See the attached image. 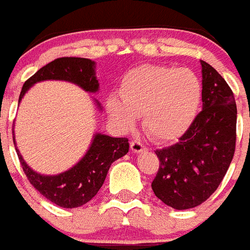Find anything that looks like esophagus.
Returning a JSON list of instances; mask_svg holds the SVG:
<instances>
[{"mask_svg":"<svg viewBox=\"0 0 250 250\" xmlns=\"http://www.w3.org/2000/svg\"><path fill=\"white\" fill-rule=\"evenodd\" d=\"M131 150L133 151V152H136V154H141V152H144V151L146 150V147H145L141 142L132 141L131 142Z\"/></svg>","mask_w":250,"mask_h":250,"instance_id":"esophagus-1","label":"esophagus"}]
</instances>
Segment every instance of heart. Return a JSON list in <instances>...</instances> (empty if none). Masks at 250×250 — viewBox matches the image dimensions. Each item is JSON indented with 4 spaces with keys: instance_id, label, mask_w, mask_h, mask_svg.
I'll return each instance as SVG.
<instances>
[{
    "instance_id": "1",
    "label": "heart",
    "mask_w": 250,
    "mask_h": 250,
    "mask_svg": "<svg viewBox=\"0 0 250 250\" xmlns=\"http://www.w3.org/2000/svg\"><path fill=\"white\" fill-rule=\"evenodd\" d=\"M119 101L110 96V118L123 129H131L136 117L157 141H173L192 125L202 102V83L189 68L142 64L122 79Z\"/></svg>"
}]
</instances>
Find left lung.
I'll return each instance as SVG.
<instances>
[{
  "mask_svg": "<svg viewBox=\"0 0 250 250\" xmlns=\"http://www.w3.org/2000/svg\"><path fill=\"white\" fill-rule=\"evenodd\" d=\"M202 66V110L173 146L156 150L160 160L151 184L155 196L175 209L198 206L225 177L236 141V104L212 66Z\"/></svg>",
  "mask_w": 250,
  "mask_h": 250,
  "instance_id": "left-lung-1",
  "label": "left lung"
}]
</instances>
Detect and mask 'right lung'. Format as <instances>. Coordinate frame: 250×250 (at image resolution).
<instances>
[{"mask_svg":"<svg viewBox=\"0 0 250 250\" xmlns=\"http://www.w3.org/2000/svg\"><path fill=\"white\" fill-rule=\"evenodd\" d=\"M95 67V62L89 58L63 57L52 61L38 70L28 81H25L19 103L21 102L31 86L47 80L68 81L85 90L86 93H98L99 81L96 79ZM94 103L100 112L103 109L102 104L95 98ZM14 144L20 164L29 182L47 200L63 208H75L93 200V197H95L102 188L110 165L119 157L125 156L129 150L127 138L110 137L96 132L94 133L90 147L79 163L63 173L45 175L37 173L25 163L20 151L16 147L15 135Z\"/></svg>","mask_w":250,"mask_h":250,"instance_id":"obj_1","label":"right lung"}]
</instances>
